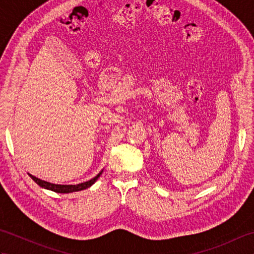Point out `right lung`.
I'll use <instances>...</instances> for the list:
<instances>
[{
  "mask_svg": "<svg viewBox=\"0 0 254 254\" xmlns=\"http://www.w3.org/2000/svg\"><path fill=\"white\" fill-rule=\"evenodd\" d=\"M101 174H102V170L95 178L90 179L89 181H86L83 183H79V185H74V186L73 185H55V183L41 180V179H39V178H36L35 176H31V175H29V176L31 179L34 180L37 185H39L41 188L48 189V190H51V191L57 192V193H69V192L82 191V190H85V189L91 187L96 182V180L100 177Z\"/></svg>",
  "mask_w": 254,
  "mask_h": 254,
  "instance_id": "1",
  "label": "right lung"
}]
</instances>
